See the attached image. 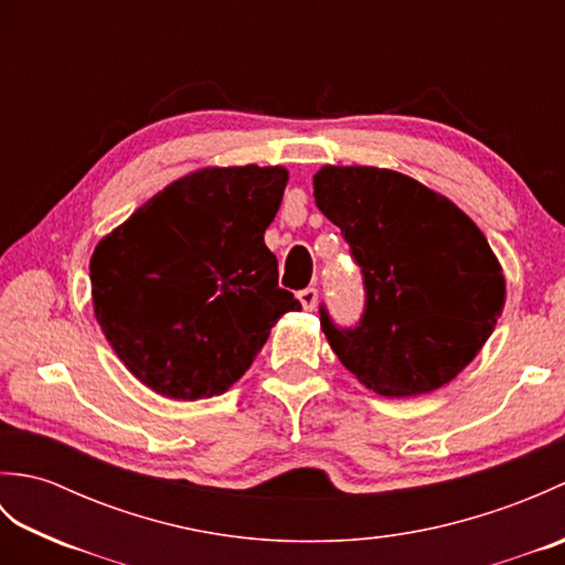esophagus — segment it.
Segmentation results:
<instances>
[{"label": "esophagus", "instance_id": "obj_1", "mask_svg": "<svg viewBox=\"0 0 565 565\" xmlns=\"http://www.w3.org/2000/svg\"><path fill=\"white\" fill-rule=\"evenodd\" d=\"M298 301H301V306L306 308V310H316V306H318V291L316 289H303V291H298Z\"/></svg>", "mask_w": 565, "mask_h": 565}]
</instances>
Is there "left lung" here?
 I'll return each mask as SVG.
<instances>
[{
  "label": "left lung",
  "mask_w": 565,
  "mask_h": 565,
  "mask_svg": "<svg viewBox=\"0 0 565 565\" xmlns=\"http://www.w3.org/2000/svg\"><path fill=\"white\" fill-rule=\"evenodd\" d=\"M313 196L364 274L366 308L320 326L359 383L388 398L447 386L473 362L505 308V274L486 235L447 196L381 167H320Z\"/></svg>",
  "instance_id": "8db88e82"
}]
</instances>
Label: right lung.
<instances>
[{"instance_id": "obj_1", "label": "right lung", "mask_w": 565, "mask_h": 565, "mask_svg": "<svg viewBox=\"0 0 565 565\" xmlns=\"http://www.w3.org/2000/svg\"><path fill=\"white\" fill-rule=\"evenodd\" d=\"M286 182L284 167H203L94 247V316L142 386L172 401L221 395L276 320L301 310L264 245Z\"/></svg>"}]
</instances>
